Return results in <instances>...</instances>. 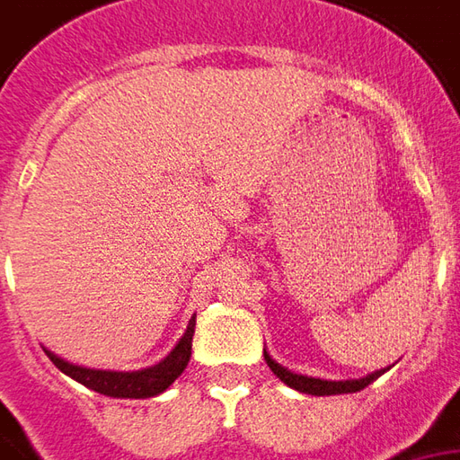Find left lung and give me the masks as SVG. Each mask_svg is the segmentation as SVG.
<instances>
[{
	"mask_svg": "<svg viewBox=\"0 0 460 460\" xmlns=\"http://www.w3.org/2000/svg\"><path fill=\"white\" fill-rule=\"evenodd\" d=\"M265 363L270 366V370L290 388H296L300 394L308 395H338V394H358L363 388H368L370 383L376 381L378 376H383L388 368L376 370V373H368L366 378H358V381H323V378H310V376H300V373H293V370L283 368L280 363H275L270 358V353L265 350Z\"/></svg>",
	"mask_w": 460,
	"mask_h": 460,
	"instance_id": "obj_1",
	"label": "left lung"
}]
</instances>
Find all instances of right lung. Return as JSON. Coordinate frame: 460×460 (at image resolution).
I'll return each mask as SVG.
<instances>
[{
    "label": "right lung",
    "instance_id": "add662e5",
    "mask_svg": "<svg viewBox=\"0 0 460 460\" xmlns=\"http://www.w3.org/2000/svg\"><path fill=\"white\" fill-rule=\"evenodd\" d=\"M192 332H195V315L190 318L188 331L182 332V338L177 341V345L170 350V356L160 360L157 366L142 370H94L82 368V366H72L59 356H55L52 350H44L49 360L55 363L57 368L62 370L65 376L75 378L82 385H87L97 394L110 395V398H152L167 391L172 383L180 378V373L188 368L190 353H192Z\"/></svg>",
    "mask_w": 460,
    "mask_h": 460
}]
</instances>
